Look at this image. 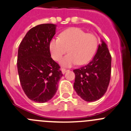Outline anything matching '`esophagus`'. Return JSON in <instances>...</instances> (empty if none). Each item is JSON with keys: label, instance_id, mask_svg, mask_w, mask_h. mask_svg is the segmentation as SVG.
<instances>
[{"label": "esophagus", "instance_id": "1", "mask_svg": "<svg viewBox=\"0 0 131 131\" xmlns=\"http://www.w3.org/2000/svg\"><path fill=\"white\" fill-rule=\"evenodd\" d=\"M67 71H68V70L65 69V68H61V72H62V73H63V74H64V73L67 72Z\"/></svg>", "mask_w": 131, "mask_h": 131}]
</instances>
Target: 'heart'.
<instances>
[{
	"label": "heart",
	"instance_id": "obj_1",
	"mask_svg": "<svg viewBox=\"0 0 131 131\" xmlns=\"http://www.w3.org/2000/svg\"><path fill=\"white\" fill-rule=\"evenodd\" d=\"M98 46L97 39L94 34H86L79 28H70L59 34V38H53L49 42L51 56L59 61L68 51V53L60 61L63 67H70L76 63L85 64L94 56Z\"/></svg>",
	"mask_w": 131,
	"mask_h": 131
}]
</instances>
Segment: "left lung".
I'll list each match as a JSON object with an SVG mask.
<instances>
[{
  "instance_id": "obj_1",
  "label": "left lung",
  "mask_w": 131,
  "mask_h": 131,
  "mask_svg": "<svg viewBox=\"0 0 131 131\" xmlns=\"http://www.w3.org/2000/svg\"><path fill=\"white\" fill-rule=\"evenodd\" d=\"M101 42L91 61L73 70L75 75L74 90L88 102L97 101L105 94L111 79V56L107 44L102 39Z\"/></svg>"
}]
</instances>
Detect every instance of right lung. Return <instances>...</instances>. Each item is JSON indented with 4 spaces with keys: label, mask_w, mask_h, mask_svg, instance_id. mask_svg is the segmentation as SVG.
<instances>
[{
    "label": "right lung",
    "mask_w": 131,
    "mask_h": 131,
    "mask_svg": "<svg viewBox=\"0 0 131 131\" xmlns=\"http://www.w3.org/2000/svg\"><path fill=\"white\" fill-rule=\"evenodd\" d=\"M56 26L42 24L32 28L18 50L17 69L22 88L27 97L37 103L47 102L54 96L63 75L49 50Z\"/></svg>",
    "instance_id": "add662e5"
}]
</instances>
